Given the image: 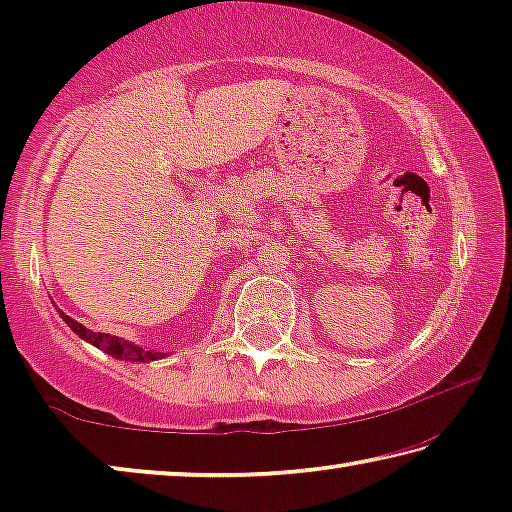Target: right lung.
Segmentation results:
<instances>
[{
    "mask_svg": "<svg viewBox=\"0 0 512 512\" xmlns=\"http://www.w3.org/2000/svg\"><path fill=\"white\" fill-rule=\"evenodd\" d=\"M60 316H63L65 323L72 327V332H76L81 336L83 341H88L92 345H97L99 350L108 352L110 357L115 359H121V361H137V363H149V361H155V359H162L164 352H155V350H146V348H140V345H135L131 341H124L119 339V336H110V334H101V332H92V329L83 327L81 323H76L74 318L65 316L63 311H60Z\"/></svg>",
    "mask_w": 512,
    "mask_h": 512,
    "instance_id": "1",
    "label": "right lung"
}]
</instances>
